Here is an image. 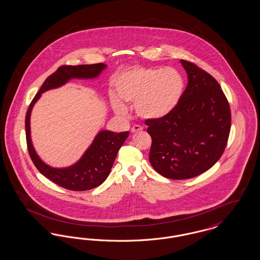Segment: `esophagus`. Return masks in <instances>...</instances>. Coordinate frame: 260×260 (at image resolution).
Here are the masks:
<instances>
[{"label":"esophagus","mask_w":260,"mask_h":260,"mask_svg":"<svg viewBox=\"0 0 260 260\" xmlns=\"http://www.w3.org/2000/svg\"><path fill=\"white\" fill-rule=\"evenodd\" d=\"M140 131H142V126H141V125H138V124H135V125L132 127V129H131V132H132L133 134L137 133V132H140Z\"/></svg>","instance_id":"1"}]
</instances>
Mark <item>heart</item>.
I'll list each match as a JSON object with an SVG mask.
<instances>
[{
    "mask_svg": "<svg viewBox=\"0 0 260 260\" xmlns=\"http://www.w3.org/2000/svg\"><path fill=\"white\" fill-rule=\"evenodd\" d=\"M116 88L125 102H135L136 114L143 119H159L177 107L185 90V78L173 67H134L121 75ZM115 111L124 114L125 107L113 99Z\"/></svg>",
    "mask_w": 260,
    "mask_h": 260,
    "instance_id": "obj_1",
    "label": "heart"
}]
</instances>
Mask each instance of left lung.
Returning <instances> with one entry per match:
<instances>
[{
  "label": "left lung",
  "instance_id": "obj_1",
  "mask_svg": "<svg viewBox=\"0 0 260 260\" xmlns=\"http://www.w3.org/2000/svg\"><path fill=\"white\" fill-rule=\"evenodd\" d=\"M188 84L177 107L159 119H146L149 161L170 179L198 176L220 159L231 128L229 102L218 82L193 62L181 60Z\"/></svg>",
  "mask_w": 260,
  "mask_h": 260
}]
</instances>
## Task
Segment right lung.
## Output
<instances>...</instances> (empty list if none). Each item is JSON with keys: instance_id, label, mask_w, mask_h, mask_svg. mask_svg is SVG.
Listing matches in <instances>:
<instances>
[{"instance_id": "1", "label": "right lung", "mask_w": 260, "mask_h": 260, "mask_svg": "<svg viewBox=\"0 0 260 260\" xmlns=\"http://www.w3.org/2000/svg\"><path fill=\"white\" fill-rule=\"evenodd\" d=\"M103 63L83 65H62L50 75L31 101L25 117L26 142L30 158L38 171L55 184L72 191H86L102 184L111 171L119 149L129 135L128 132L116 134L102 131L95 137L82 159L67 169H53L40 160L30 137V114L41 94L50 88L60 87L72 78H94L105 68Z\"/></svg>"}]
</instances>
